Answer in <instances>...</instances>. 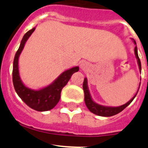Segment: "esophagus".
Instances as JSON below:
<instances>
[{
	"label": "esophagus",
	"mask_w": 148,
	"mask_h": 148,
	"mask_svg": "<svg viewBox=\"0 0 148 148\" xmlns=\"http://www.w3.org/2000/svg\"><path fill=\"white\" fill-rule=\"evenodd\" d=\"M87 66H88V64L85 61H83V62L81 63V65H80V67L82 70H85L86 68H87Z\"/></svg>",
	"instance_id": "34e87169"
}]
</instances>
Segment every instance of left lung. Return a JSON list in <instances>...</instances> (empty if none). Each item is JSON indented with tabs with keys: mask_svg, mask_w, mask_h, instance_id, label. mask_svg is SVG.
<instances>
[{
	"mask_svg": "<svg viewBox=\"0 0 148 148\" xmlns=\"http://www.w3.org/2000/svg\"><path fill=\"white\" fill-rule=\"evenodd\" d=\"M133 42H134L135 44H136L135 40H133ZM134 53H135L136 58L137 59V63H138V68H139V71L141 72V70H142V66H141L140 59H139L138 56L137 47H136L135 49H134ZM139 86H140V84H139ZM83 90L84 92V101H85L86 106H87V108L89 109V110H90V112H92V113H94V114L97 115V116H104V117H110V116H114V115L118 114L120 112H121L123 110L125 109V108H126L133 101V100L134 99V98L136 97V95L137 92H138V91H137L136 95H134L128 102H127L126 104H123V105L121 106H119V107H108V106L101 105V104H97V103H95V101L92 100V97H91V95H90V90H89L88 88L87 78H84V80Z\"/></svg>",
	"mask_w": 148,
	"mask_h": 148,
	"instance_id": "1",
	"label": "left lung"
}]
</instances>
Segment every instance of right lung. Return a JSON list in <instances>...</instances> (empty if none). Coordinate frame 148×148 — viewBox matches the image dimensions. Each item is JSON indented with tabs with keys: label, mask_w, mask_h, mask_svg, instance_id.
<instances>
[{
	"label": "right lung",
	"mask_w": 148,
	"mask_h": 148,
	"mask_svg": "<svg viewBox=\"0 0 148 148\" xmlns=\"http://www.w3.org/2000/svg\"><path fill=\"white\" fill-rule=\"evenodd\" d=\"M35 29V27H34L32 29L29 30L23 35L21 41L20 47L17 51L13 61L12 82L17 94L23 102L35 110L43 112L50 110L58 104L61 99V92L63 87L67 84L73 73L78 71L79 67L78 66H74L63 72L53 83L40 90H32L25 86L21 79L19 74L18 59L27 40L31 36Z\"/></svg>",
	"instance_id": "1"
}]
</instances>
